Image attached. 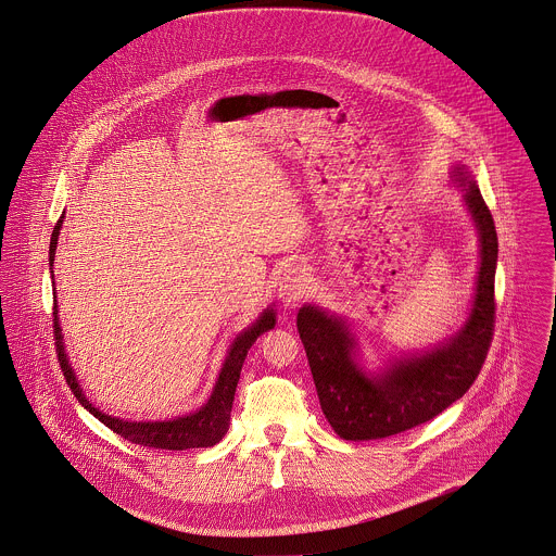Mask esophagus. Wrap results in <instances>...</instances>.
Instances as JSON below:
<instances>
[{
  "instance_id": "obj_1",
  "label": "esophagus",
  "mask_w": 556,
  "mask_h": 556,
  "mask_svg": "<svg viewBox=\"0 0 556 556\" xmlns=\"http://www.w3.org/2000/svg\"><path fill=\"white\" fill-rule=\"evenodd\" d=\"M307 292H309V279L301 268H290L277 286V296L286 307L296 305L301 299L307 296Z\"/></svg>"
}]
</instances>
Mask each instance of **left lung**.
Here are the masks:
<instances>
[{
	"mask_svg": "<svg viewBox=\"0 0 556 556\" xmlns=\"http://www.w3.org/2000/svg\"><path fill=\"white\" fill-rule=\"evenodd\" d=\"M451 180L462 189L479 238L475 296L459 331L428 350L391 356L382 367L367 369L358 339L343 316L318 305L299 309L296 327L323 413L343 441L387 439L434 419L470 389L488 356L498 238L468 167L453 165Z\"/></svg>",
	"mask_w": 556,
	"mask_h": 556,
	"instance_id": "8db88e82",
	"label": "left lung"
}]
</instances>
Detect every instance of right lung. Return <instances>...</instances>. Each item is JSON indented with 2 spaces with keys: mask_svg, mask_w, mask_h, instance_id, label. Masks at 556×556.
Returning a JSON list of instances; mask_svg holds the SVG:
<instances>
[{
  "mask_svg": "<svg viewBox=\"0 0 556 556\" xmlns=\"http://www.w3.org/2000/svg\"><path fill=\"white\" fill-rule=\"evenodd\" d=\"M64 217H60V222L55 223L53 233H51V244H49V266L53 273V260H55V249H58V238H60V227H62ZM53 279V275H51ZM55 303H53V333H55V345H58V358L64 371L66 382L71 384L75 397L81 402V406L86 410H90L101 424H105L115 434H119L122 439L130 441L135 444H143V446H154V448H169V451H185V448H200V446H213L219 443L223 437L227 434L229 428V413H231V404H233V393H236V384L240 378V369L242 363L247 358L249 348L255 343V339L260 334L275 329L277 323V312L275 307H266L257 320L242 329V333L236 334L231 345L227 348V356L223 361L219 378L213 387V393L208 397V402L198 408L195 413L169 419V421H126L119 417H113L103 413L101 408H97L84 393L75 369L68 361L66 354V345H64V334L60 327V318H58V296L53 294Z\"/></svg>",
  "mask_w": 556,
  "mask_h": 556,
  "instance_id": "right-lung-1",
  "label": "right lung"
}]
</instances>
